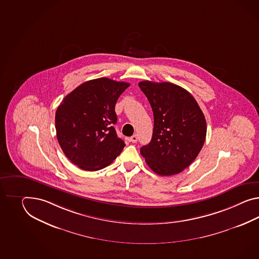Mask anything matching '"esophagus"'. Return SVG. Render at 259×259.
Here are the masks:
<instances>
[{"label": "esophagus", "mask_w": 259, "mask_h": 259, "mask_svg": "<svg viewBox=\"0 0 259 259\" xmlns=\"http://www.w3.org/2000/svg\"><path fill=\"white\" fill-rule=\"evenodd\" d=\"M138 140H139V137H138V135H134V136H132V137L130 138V141L133 142V143L138 142Z\"/></svg>", "instance_id": "34e87169"}]
</instances>
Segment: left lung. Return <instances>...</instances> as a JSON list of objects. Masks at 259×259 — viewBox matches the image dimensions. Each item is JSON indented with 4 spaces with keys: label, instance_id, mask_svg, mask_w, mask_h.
Here are the masks:
<instances>
[{
    "label": "left lung",
    "instance_id": "left-lung-1",
    "mask_svg": "<svg viewBox=\"0 0 259 259\" xmlns=\"http://www.w3.org/2000/svg\"><path fill=\"white\" fill-rule=\"evenodd\" d=\"M139 86L154 118L152 140L140 153L158 175L178 174L201 151L207 133L205 116L194 96L176 84L144 80Z\"/></svg>",
    "mask_w": 259,
    "mask_h": 259
}]
</instances>
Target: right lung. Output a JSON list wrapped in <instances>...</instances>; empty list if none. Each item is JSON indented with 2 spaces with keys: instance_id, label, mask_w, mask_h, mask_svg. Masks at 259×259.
<instances>
[{
  "instance_id": "add662e5",
  "label": "right lung",
  "mask_w": 259,
  "mask_h": 259,
  "mask_svg": "<svg viewBox=\"0 0 259 259\" xmlns=\"http://www.w3.org/2000/svg\"><path fill=\"white\" fill-rule=\"evenodd\" d=\"M130 86L107 77L89 80L64 97L55 114L57 139L63 152L83 170H100L124 148L114 124L115 105Z\"/></svg>"
}]
</instances>
